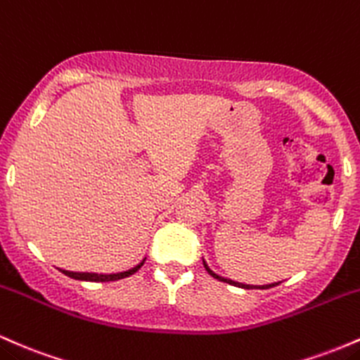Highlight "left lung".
I'll list each match as a JSON object with an SVG mask.
<instances>
[{
    "mask_svg": "<svg viewBox=\"0 0 360 360\" xmlns=\"http://www.w3.org/2000/svg\"><path fill=\"white\" fill-rule=\"evenodd\" d=\"M204 267H205V270H207L209 274H211V276H212L214 278H217V281H223V282H226V284L236 285V288H241V289H269V288H276V285L281 284V282H274V284H267V285H250V284H241V282L231 281V278H226V277L217 276V274H214L212 270L207 267V264H205V262H204Z\"/></svg>",
    "mask_w": 360,
    "mask_h": 360,
    "instance_id": "obj_1",
    "label": "left lung"
}]
</instances>
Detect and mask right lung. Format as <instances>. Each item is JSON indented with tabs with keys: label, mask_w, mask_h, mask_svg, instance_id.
Returning a JSON list of instances; mask_svg holds the SVG:
<instances>
[{
	"label": "right lung",
	"mask_w": 360,
	"mask_h": 360,
	"mask_svg": "<svg viewBox=\"0 0 360 360\" xmlns=\"http://www.w3.org/2000/svg\"><path fill=\"white\" fill-rule=\"evenodd\" d=\"M143 264H144V260L141 262L139 265H136V267L129 269V270H126V272H119V274H91V272H70V270H63V269H59V270L64 274V276H68V277H71V278H76V281L108 282V281H119V278L132 276V274H136L137 270L143 267Z\"/></svg>",
	"instance_id": "obj_1"
}]
</instances>
